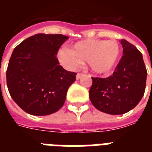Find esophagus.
Here are the masks:
<instances>
[{
	"label": "esophagus",
	"mask_w": 152,
	"mask_h": 152,
	"mask_svg": "<svg viewBox=\"0 0 152 152\" xmlns=\"http://www.w3.org/2000/svg\"><path fill=\"white\" fill-rule=\"evenodd\" d=\"M83 76V73H77L76 74V80H80V79Z\"/></svg>",
	"instance_id": "34e87169"
}]
</instances>
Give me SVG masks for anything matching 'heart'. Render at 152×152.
<instances>
[{"label": "heart", "instance_id": "1", "mask_svg": "<svg viewBox=\"0 0 152 152\" xmlns=\"http://www.w3.org/2000/svg\"><path fill=\"white\" fill-rule=\"evenodd\" d=\"M60 60L71 69H76L82 61H88L91 70L99 75L110 72L118 64L121 47L114 40L84 39L72 44L71 50H61Z\"/></svg>", "mask_w": 152, "mask_h": 152}]
</instances>
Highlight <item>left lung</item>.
<instances>
[{
  "instance_id": "1",
  "label": "left lung",
  "mask_w": 152,
  "mask_h": 152,
  "mask_svg": "<svg viewBox=\"0 0 152 152\" xmlns=\"http://www.w3.org/2000/svg\"><path fill=\"white\" fill-rule=\"evenodd\" d=\"M123 57L112 76L92 77L89 98L93 106L103 113L118 115L132 110L144 96L147 70L143 55L136 46L121 39Z\"/></svg>"
}]
</instances>
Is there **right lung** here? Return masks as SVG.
I'll return each mask as SVG.
<instances>
[{
  "instance_id": "1",
  "label": "right lung",
  "mask_w": 152,
  "mask_h": 152,
  "mask_svg": "<svg viewBox=\"0 0 152 152\" xmlns=\"http://www.w3.org/2000/svg\"><path fill=\"white\" fill-rule=\"evenodd\" d=\"M68 39L37 34L14 49L6 72L7 86L11 97L26 113L49 115L64 105L76 73L59 65L56 55Z\"/></svg>"
}]
</instances>
